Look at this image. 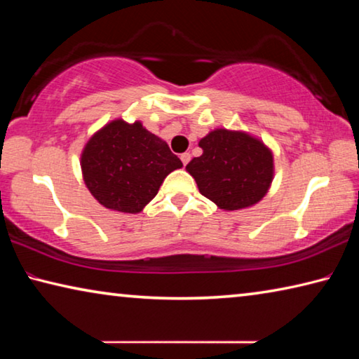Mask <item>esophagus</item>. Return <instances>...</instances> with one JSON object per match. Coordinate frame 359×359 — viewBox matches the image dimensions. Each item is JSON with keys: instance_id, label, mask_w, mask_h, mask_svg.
<instances>
[{"instance_id": "1", "label": "esophagus", "mask_w": 359, "mask_h": 359, "mask_svg": "<svg viewBox=\"0 0 359 359\" xmlns=\"http://www.w3.org/2000/svg\"><path fill=\"white\" fill-rule=\"evenodd\" d=\"M190 158H191V155L188 154V151H185V154H182V155H180V160H182V163H184L185 166L188 165V161H190Z\"/></svg>"}]
</instances>
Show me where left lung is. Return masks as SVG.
I'll return each instance as SVG.
<instances>
[{
  "mask_svg": "<svg viewBox=\"0 0 359 359\" xmlns=\"http://www.w3.org/2000/svg\"><path fill=\"white\" fill-rule=\"evenodd\" d=\"M199 147L203 155L188 163L187 172L218 209H248L269 191L274 155L261 139L247 131L217 128L199 141Z\"/></svg>",
  "mask_w": 359,
  "mask_h": 359,
  "instance_id": "obj_1",
  "label": "left lung"
}]
</instances>
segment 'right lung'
Listing matches in <instances>:
<instances>
[{"label":"right lung","instance_id":"right-lung-1","mask_svg":"<svg viewBox=\"0 0 359 359\" xmlns=\"http://www.w3.org/2000/svg\"><path fill=\"white\" fill-rule=\"evenodd\" d=\"M182 166L168 144L139 120L109 121L81 154L88 191L106 209L123 214H139L156 196L168 174Z\"/></svg>","mask_w":359,"mask_h":359}]
</instances>
